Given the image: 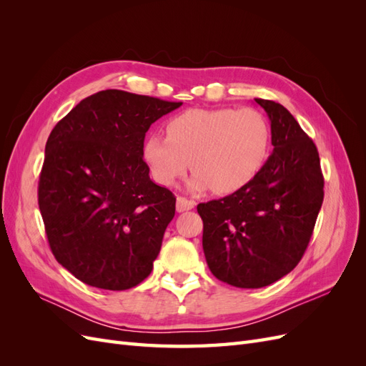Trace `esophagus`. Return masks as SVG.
<instances>
[{
	"instance_id": "1",
	"label": "esophagus",
	"mask_w": 366,
	"mask_h": 366,
	"mask_svg": "<svg viewBox=\"0 0 366 366\" xmlns=\"http://www.w3.org/2000/svg\"><path fill=\"white\" fill-rule=\"evenodd\" d=\"M194 206H195L194 200H189V198L182 197V195L177 197V210H179V212L191 210V209H194Z\"/></svg>"
}]
</instances>
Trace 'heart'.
<instances>
[{"mask_svg": "<svg viewBox=\"0 0 366 366\" xmlns=\"http://www.w3.org/2000/svg\"><path fill=\"white\" fill-rule=\"evenodd\" d=\"M269 147L270 125L258 109H187L168 122L166 136L145 140L143 159L163 186H172L191 166L192 189L229 194L258 174Z\"/></svg>", "mask_w": 366, "mask_h": 366, "instance_id": "heart-1", "label": "heart"}]
</instances>
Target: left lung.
<instances>
[{
  "instance_id": "left-lung-1",
  "label": "left lung",
  "mask_w": 366,
  "mask_h": 366,
  "mask_svg": "<svg viewBox=\"0 0 366 366\" xmlns=\"http://www.w3.org/2000/svg\"><path fill=\"white\" fill-rule=\"evenodd\" d=\"M254 102L270 119L273 152L241 189L197 206L210 272L239 289H261L296 267L324 202L313 140L281 104Z\"/></svg>"
}]
</instances>
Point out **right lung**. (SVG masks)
Listing matches in <instances>:
<instances>
[{
    "label": "right lung",
    "mask_w": 366,
    "mask_h": 366,
    "mask_svg": "<svg viewBox=\"0 0 366 366\" xmlns=\"http://www.w3.org/2000/svg\"><path fill=\"white\" fill-rule=\"evenodd\" d=\"M180 105L104 90L51 129L38 204L54 258L79 281L128 290L149 276L175 197L149 179L143 142L154 122Z\"/></svg>",
    "instance_id": "add662e5"
}]
</instances>
